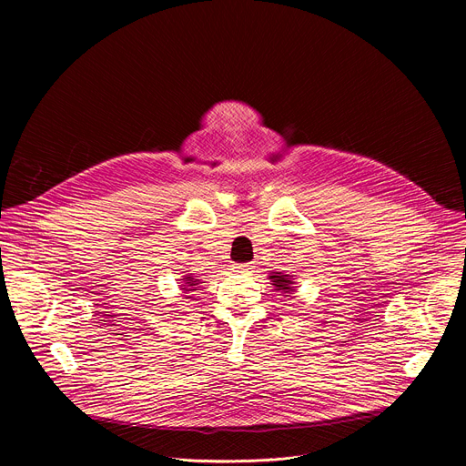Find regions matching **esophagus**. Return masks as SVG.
Instances as JSON below:
<instances>
[{"label": "esophagus", "instance_id": "esophagus-1", "mask_svg": "<svg viewBox=\"0 0 466 466\" xmlns=\"http://www.w3.org/2000/svg\"><path fill=\"white\" fill-rule=\"evenodd\" d=\"M232 269H234L236 273H243V275H245V273H250L252 268H250V265H247V263H236Z\"/></svg>", "mask_w": 466, "mask_h": 466}]
</instances>
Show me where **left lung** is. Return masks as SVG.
Returning <instances> with one entry per match:
<instances>
[{"label": "left lung", "instance_id": "left-lung-1", "mask_svg": "<svg viewBox=\"0 0 466 466\" xmlns=\"http://www.w3.org/2000/svg\"><path fill=\"white\" fill-rule=\"evenodd\" d=\"M269 280L273 282V288L275 291H280L284 293V297H289L293 291H295V279L293 275H288V273H282V271H273L269 273Z\"/></svg>", "mask_w": 466, "mask_h": 466}]
</instances>
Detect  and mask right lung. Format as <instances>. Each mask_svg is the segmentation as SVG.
Instances as JSON below:
<instances>
[{
    "label": "right lung",
    "mask_w": 466,
    "mask_h": 466,
    "mask_svg": "<svg viewBox=\"0 0 466 466\" xmlns=\"http://www.w3.org/2000/svg\"><path fill=\"white\" fill-rule=\"evenodd\" d=\"M205 284V280L201 277H197V273H187V271H182V277H180V289L182 293H193L197 291V288ZM186 299H191L189 295H186Z\"/></svg>",
    "instance_id": "obj_1"
}]
</instances>
